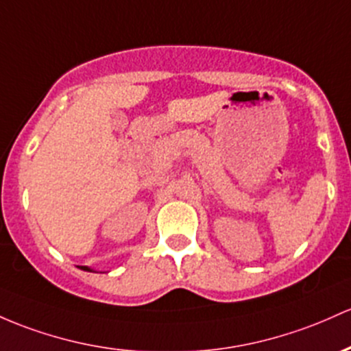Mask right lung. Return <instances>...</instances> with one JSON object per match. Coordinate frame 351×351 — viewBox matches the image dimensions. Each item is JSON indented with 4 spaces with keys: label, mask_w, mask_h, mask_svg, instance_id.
I'll return each mask as SVG.
<instances>
[{
    "label": "right lung",
    "mask_w": 351,
    "mask_h": 351,
    "mask_svg": "<svg viewBox=\"0 0 351 351\" xmlns=\"http://www.w3.org/2000/svg\"><path fill=\"white\" fill-rule=\"evenodd\" d=\"M83 269H86V271H95V269L93 268H90V267H82Z\"/></svg>",
    "instance_id": "add662e5"
}]
</instances>
